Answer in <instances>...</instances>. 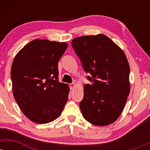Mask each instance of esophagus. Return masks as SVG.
<instances>
[{"mask_svg":"<svg viewBox=\"0 0 150 150\" xmlns=\"http://www.w3.org/2000/svg\"><path fill=\"white\" fill-rule=\"evenodd\" d=\"M76 86V84L75 83H71L69 84V87H70V89H72L74 87Z\"/></svg>","mask_w":150,"mask_h":150,"instance_id":"1","label":"esophagus"}]
</instances>
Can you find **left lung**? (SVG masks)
Listing matches in <instances>:
<instances>
[{
	"label": "left lung",
	"mask_w": 150,
	"mask_h": 150,
	"mask_svg": "<svg viewBox=\"0 0 150 150\" xmlns=\"http://www.w3.org/2000/svg\"><path fill=\"white\" fill-rule=\"evenodd\" d=\"M81 59L87 79L84 97L80 102L82 114L87 122L98 126L117 120L130 93V66L122 49L103 34L82 36L71 41Z\"/></svg>",
	"instance_id": "left-lung-1"
}]
</instances>
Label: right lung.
<instances>
[{
    "mask_svg": "<svg viewBox=\"0 0 150 150\" xmlns=\"http://www.w3.org/2000/svg\"><path fill=\"white\" fill-rule=\"evenodd\" d=\"M65 42L36 39L16 55L11 76L13 97L24 115L37 124L56 120L68 100L69 85L58 81Z\"/></svg>",
    "mask_w": 150,
    "mask_h": 150,
    "instance_id": "obj_1",
    "label": "right lung"
}]
</instances>
